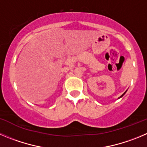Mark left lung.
<instances>
[{"label":"left lung","instance_id":"left-lung-1","mask_svg":"<svg viewBox=\"0 0 147 147\" xmlns=\"http://www.w3.org/2000/svg\"><path fill=\"white\" fill-rule=\"evenodd\" d=\"M126 91H127V90H126ZM126 91H125V93H124V94H122V95H121V96H120V97H119V98H121V97H123V96H124V95H125V93H126Z\"/></svg>","mask_w":147,"mask_h":147}]
</instances>
